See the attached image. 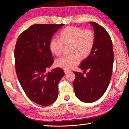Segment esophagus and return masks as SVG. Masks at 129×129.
Listing matches in <instances>:
<instances>
[{
    "instance_id": "obj_1",
    "label": "esophagus",
    "mask_w": 129,
    "mask_h": 129,
    "mask_svg": "<svg viewBox=\"0 0 129 129\" xmlns=\"http://www.w3.org/2000/svg\"><path fill=\"white\" fill-rule=\"evenodd\" d=\"M64 73L65 74H67L68 73H69L71 72V71L70 70H68V69H64Z\"/></svg>"
}]
</instances>
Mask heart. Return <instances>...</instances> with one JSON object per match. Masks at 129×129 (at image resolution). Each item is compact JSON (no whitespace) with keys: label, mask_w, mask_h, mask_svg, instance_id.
I'll return each mask as SVG.
<instances>
[{"label":"heart","mask_w":129,"mask_h":129,"mask_svg":"<svg viewBox=\"0 0 129 129\" xmlns=\"http://www.w3.org/2000/svg\"><path fill=\"white\" fill-rule=\"evenodd\" d=\"M60 39H52L49 48L54 55L62 54L64 45L70 46L69 56H64L56 61L57 67L70 69L77 65L80 60H84L90 55L95 43V34L92 30L69 26L60 32Z\"/></svg>","instance_id":"heart-1"}]
</instances>
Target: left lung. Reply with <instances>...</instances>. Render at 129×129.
Here are the masks:
<instances>
[{"label": "left lung", "instance_id": "8db88e82", "mask_svg": "<svg viewBox=\"0 0 129 129\" xmlns=\"http://www.w3.org/2000/svg\"><path fill=\"white\" fill-rule=\"evenodd\" d=\"M95 34L93 49L88 57L81 63L80 72H74L75 93L78 99L85 103H91L100 99L105 92L110 81L114 62L112 41L105 28L90 21Z\"/></svg>", "mask_w": 129, "mask_h": 129}]
</instances>
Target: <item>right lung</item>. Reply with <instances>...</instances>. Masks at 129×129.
<instances>
[{
	"instance_id": "add662e5",
	"label": "right lung",
	"mask_w": 129,
	"mask_h": 129,
	"mask_svg": "<svg viewBox=\"0 0 129 129\" xmlns=\"http://www.w3.org/2000/svg\"><path fill=\"white\" fill-rule=\"evenodd\" d=\"M60 24H34L17 38L15 48V69L27 97L42 106H48L58 97V82L64 75L61 68L47 73L53 62L49 44Z\"/></svg>"
}]
</instances>
